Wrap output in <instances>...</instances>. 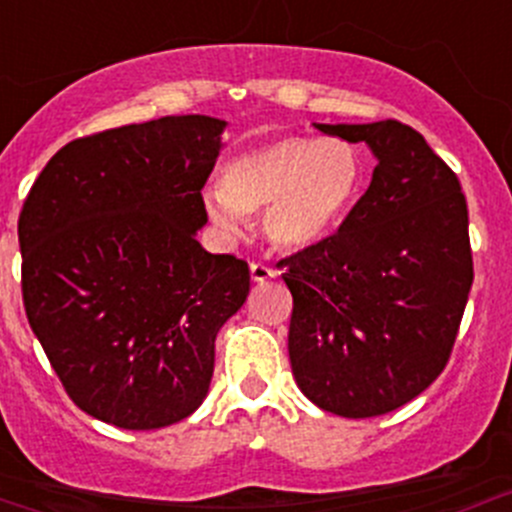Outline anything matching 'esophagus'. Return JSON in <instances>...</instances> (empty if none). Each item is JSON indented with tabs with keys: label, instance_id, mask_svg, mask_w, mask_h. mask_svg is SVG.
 <instances>
[{
	"label": "esophagus",
	"instance_id": "34e87169",
	"mask_svg": "<svg viewBox=\"0 0 512 512\" xmlns=\"http://www.w3.org/2000/svg\"><path fill=\"white\" fill-rule=\"evenodd\" d=\"M250 277H252V282L262 285V282L275 280V270H272V267H267V265H262V262H252V265H250Z\"/></svg>",
	"mask_w": 512,
	"mask_h": 512
}]
</instances>
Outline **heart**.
Masks as SVG:
<instances>
[{
	"label": "heart",
	"mask_w": 512,
	"mask_h": 512,
	"mask_svg": "<svg viewBox=\"0 0 512 512\" xmlns=\"http://www.w3.org/2000/svg\"><path fill=\"white\" fill-rule=\"evenodd\" d=\"M364 158L342 138L280 136L223 165V190H205L208 220L235 237L242 218L262 215L267 240L302 252L329 240L364 190Z\"/></svg>",
	"instance_id": "heart-1"
}]
</instances>
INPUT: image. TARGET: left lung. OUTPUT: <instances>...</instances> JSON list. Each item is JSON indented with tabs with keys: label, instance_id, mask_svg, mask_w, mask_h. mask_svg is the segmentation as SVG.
Returning <instances> with one entry per match:
<instances>
[{
	"label": "left lung",
	"instance_id": "8db88e82",
	"mask_svg": "<svg viewBox=\"0 0 512 512\" xmlns=\"http://www.w3.org/2000/svg\"><path fill=\"white\" fill-rule=\"evenodd\" d=\"M312 126L366 143L376 168L337 235L277 265L294 299L289 364L322 411L389 414L438 379L456 342L473 285L466 198L411 126Z\"/></svg>",
	"mask_w": 512,
	"mask_h": 512
}]
</instances>
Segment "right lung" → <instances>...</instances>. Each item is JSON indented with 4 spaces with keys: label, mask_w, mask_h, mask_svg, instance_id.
<instances>
[{
    "label": "right lung",
    "mask_w": 512,
    "mask_h": 512,
    "mask_svg": "<svg viewBox=\"0 0 512 512\" xmlns=\"http://www.w3.org/2000/svg\"><path fill=\"white\" fill-rule=\"evenodd\" d=\"M225 128L165 116L79 138L24 200L29 324L66 394L98 421L153 431L208 396L215 339L250 294L247 262L198 242Z\"/></svg>",
    "instance_id": "obj_1"
}]
</instances>
